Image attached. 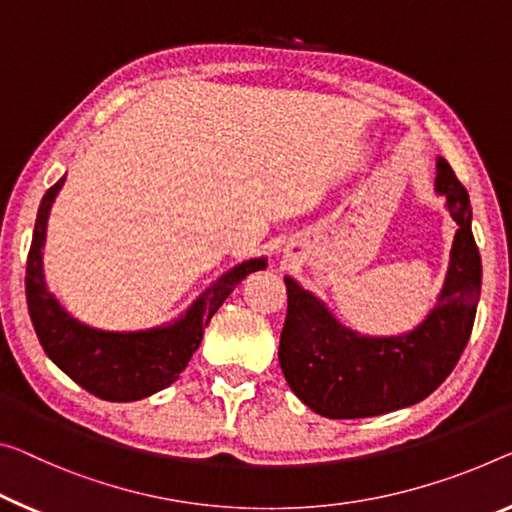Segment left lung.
<instances>
[{
  "mask_svg": "<svg viewBox=\"0 0 512 512\" xmlns=\"http://www.w3.org/2000/svg\"><path fill=\"white\" fill-rule=\"evenodd\" d=\"M435 192L446 199L455 231L437 304L419 325L396 336H366L345 327L327 304L283 277L288 313L279 366L306 407L327 419H364L428 398L458 364L481 300V254L471 233L469 194L451 164L437 157Z\"/></svg>",
  "mask_w": 512,
  "mask_h": 512,
  "instance_id": "obj_1",
  "label": "left lung"
}]
</instances>
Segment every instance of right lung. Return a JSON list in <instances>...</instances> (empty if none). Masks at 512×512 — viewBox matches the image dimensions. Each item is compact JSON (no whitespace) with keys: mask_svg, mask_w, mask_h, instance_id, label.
Wrapping results in <instances>:
<instances>
[{"mask_svg":"<svg viewBox=\"0 0 512 512\" xmlns=\"http://www.w3.org/2000/svg\"><path fill=\"white\" fill-rule=\"evenodd\" d=\"M66 183L61 176L38 206L27 258V306L45 355L70 380L112 403H130L167 389L185 371L201 345L203 327L249 272L265 270L267 258H249L212 281L183 316L137 332H109L77 320L50 293L43 272V247L52 203Z\"/></svg>","mask_w":512,"mask_h":512,"instance_id":"1","label":"right lung"}]
</instances>
